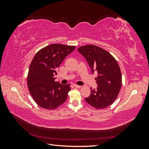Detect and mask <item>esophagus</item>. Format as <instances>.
I'll list each match as a JSON object with an SVG mask.
<instances>
[{
	"instance_id": "esophagus-1",
	"label": "esophagus",
	"mask_w": 149,
	"mask_h": 149,
	"mask_svg": "<svg viewBox=\"0 0 149 149\" xmlns=\"http://www.w3.org/2000/svg\"><path fill=\"white\" fill-rule=\"evenodd\" d=\"M74 87L76 88H81V86H79V85H77V84H74Z\"/></svg>"
}]
</instances>
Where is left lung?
Here are the masks:
<instances>
[{"instance_id":"8db88e82","label":"left lung","mask_w":149,"mask_h":149,"mask_svg":"<svg viewBox=\"0 0 149 149\" xmlns=\"http://www.w3.org/2000/svg\"><path fill=\"white\" fill-rule=\"evenodd\" d=\"M78 51L86 58L92 73L98 74L95 78L97 88H91V94L85 101L97 109L111 106L121 88L122 74L118 62L111 53L94 45L82 46Z\"/></svg>"}]
</instances>
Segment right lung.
<instances>
[{"label": "right lung", "mask_w": 149, "mask_h": 149, "mask_svg": "<svg viewBox=\"0 0 149 149\" xmlns=\"http://www.w3.org/2000/svg\"><path fill=\"white\" fill-rule=\"evenodd\" d=\"M75 46L52 44L35 54L27 76L29 92L35 102L43 109L55 110L67 100L71 90L70 84L55 81L56 70Z\"/></svg>", "instance_id": "right-lung-1"}]
</instances>
